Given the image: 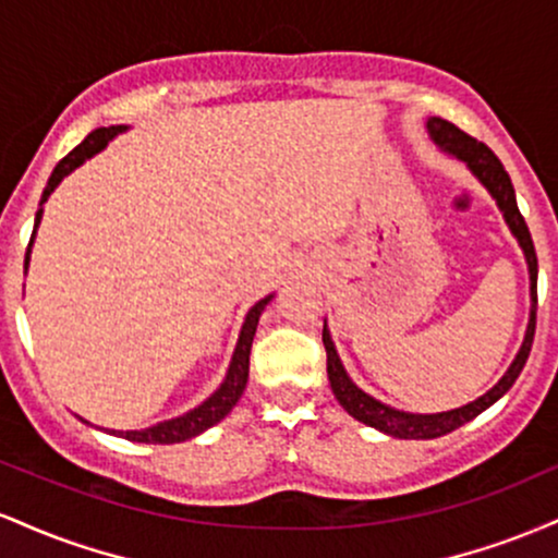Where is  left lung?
Segmentation results:
<instances>
[{
    "label": "left lung",
    "mask_w": 558,
    "mask_h": 558,
    "mask_svg": "<svg viewBox=\"0 0 558 558\" xmlns=\"http://www.w3.org/2000/svg\"><path fill=\"white\" fill-rule=\"evenodd\" d=\"M427 133H430V141L438 146L440 151L446 155L457 157L459 162H464L470 168L472 175L477 178L480 183L485 185V191L496 198L498 209L504 213L506 226H509L511 235H514L517 243H520L524 262H527V272H530V319H527V330H524V341L517 351L514 362L509 364L501 380L493 386L488 393H483L480 399L464 403L459 409H448V412H435V414H412V412H401V409L388 407V403L373 399L369 393L356 386L351 380L349 373H345L341 356H338L336 343H332L330 330H328V319L323 325V343L325 351H328V380L332 393L345 412L351 414L354 420L364 422V425L375 427V430L393 435V438H403V440H427V438H440V435L457 430L462 427L464 422L475 420L480 412L493 407L501 396L514 386V380L520 377L524 362H527L530 349H533V336H535V306H537V257H535V246L533 239H530V230L524 226V217L520 215V207H517V196H514V185H511L509 172L504 170L501 159H498L485 144H480L477 138L466 136L464 131H459L457 125L448 123L444 118H427Z\"/></svg>",
    "instance_id": "obj_1"
}]
</instances>
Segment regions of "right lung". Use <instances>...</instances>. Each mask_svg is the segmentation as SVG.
<instances>
[{"mask_svg":"<svg viewBox=\"0 0 558 558\" xmlns=\"http://www.w3.org/2000/svg\"><path fill=\"white\" fill-rule=\"evenodd\" d=\"M125 131H128V125L96 128V131L88 133V136L83 138L81 144L75 146V149L70 151L68 157H62L60 162H57V168L52 170V175H49V181H47V189H44V194H41V202H38V213H36V222H34V235H31L28 252H25V270H28L31 246H34L36 230H38V226H41L44 204H47V198L52 196V191L62 183V178H68L70 172L78 170L81 165L86 162V159H92L94 155H99L101 149H107V144H110V141L118 136V133H125ZM270 299H272V293H270V296L259 299L257 304H254L252 310L246 312V319H243L241 332H239V343H235L233 356H230L226 380L220 383V388H217L215 393L209 396V399H204L202 403H198V407L191 409V412L181 414V417L157 422V425L144 427V430H107V433L118 435V438H125V440H136V444H181V440L196 438V435H202L204 430H209V427L217 425V422H220V420H226L230 409H233L235 403H239L243 388H246V380H248V354H252L254 332H257L259 315H262V312H265V306L270 304ZM83 422H86V420H83ZM86 425H88V422H86Z\"/></svg>","mask_w":558,"mask_h":558,"instance_id":"right-lung-1","label":"right lung"}]
</instances>
